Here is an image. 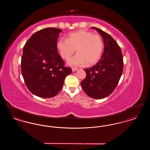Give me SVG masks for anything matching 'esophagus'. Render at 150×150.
I'll list each match as a JSON object with an SVG mask.
<instances>
[{
  "label": "esophagus",
  "instance_id": "obj_1",
  "mask_svg": "<svg viewBox=\"0 0 150 150\" xmlns=\"http://www.w3.org/2000/svg\"><path fill=\"white\" fill-rule=\"evenodd\" d=\"M77 70H78L77 68H75V67H72V72L76 71Z\"/></svg>",
  "mask_w": 150,
  "mask_h": 150
}]
</instances>
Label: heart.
I'll return each instance as SVG.
<instances>
[{
    "label": "heart",
    "instance_id": "obj_1",
    "mask_svg": "<svg viewBox=\"0 0 150 150\" xmlns=\"http://www.w3.org/2000/svg\"><path fill=\"white\" fill-rule=\"evenodd\" d=\"M57 48L61 57L68 60L76 52L75 56L68 62L72 66H92L100 59L104 49L102 37L92 32L79 30L70 33L67 39H59Z\"/></svg>",
    "mask_w": 150,
    "mask_h": 150
}]
</instances>
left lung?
Segmentation results:
<instances>
[{
    "label": "left lung",
    "instance_id": "obj_1",
    "mask_svg": "<svg viewBox=\"0 0 150 150\" xmlns=\"http://www.w3.org/2000/svg\"><path fill=\"white\" fill-rule=\"evenodd\" d=\"M92 28L102 37L104 50L96 64L84 69L86 78L81 86L89 97L100 100L110 95L117 85L123 71V57L120 47L111 36L98 28Z\"/></svg>",
    "mask_w": 150,
    "mask_h": 150
}]
</instances>
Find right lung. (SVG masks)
I'll list each match as a JSON object with an SVG mask.
<instances>
[{"instance_id": "1", "label": "right lung", "mask_w": 150, "mask_h": 150, "mask_svg": "<svg viewBox=\"0 0 150 150\" xmlns=\"http://www.w3.org/2000/svg\"><path fill=\"white\" fill-rule=\"evenodd\" d=\"M60 29L48 28L35 33L23 48L21 72L29 91L38 97L56 96L71 69L64 66L58 53L57 42Z\"/></svg>"}]
</instances>
